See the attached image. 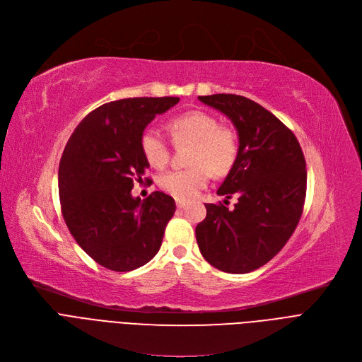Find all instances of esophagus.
<instances>
[{"label": "esophagus", "instance_id": "esophagus-1", "mask_svg": "<svg viewBox=\"0 0 362 362\" xmlns=\"http://www.w3.org/2000/svg\"><path fill=\"white\" fill-rule=\"evenodd\" d=\"M176 206H177V208L186 206V201H183V199H176Z\"/></svg>", "mask_w": 362, "mask_h": 362}]
</instances>
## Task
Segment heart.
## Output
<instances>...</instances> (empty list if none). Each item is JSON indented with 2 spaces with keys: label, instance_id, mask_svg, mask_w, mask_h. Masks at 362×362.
I'll list each match as a JSON object with an SVG mask.
<instances>
[{
  "label": "heart",
  "instance_id": "b5f03b06",
  "mask_svg": "<svg viewBox=\"0 0 362 362\" xmlns=\"http://www.w3.org/2000/svg\"><path fill=\"white\" fill-rule=\"evenodd\" d=\"M175 142H189V164L183 170L167 172L158 179V185L167 194L177 199L195 198L209 183L211 173L216 176L227 175L238 153L235 134L221 127L215 116L202 112H186L168 124ZM139 147L146 161L156 168L167 165L170 158V147L164 135L157 128H148L142 132Z\"/></svg>",
  "mask_w": 362,
  "mask_h": 362
}]
</instances>
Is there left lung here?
I'll return each instance as SVG.
<instances>
[{
	"mask_svg": "<svg viewBox=\"0 0 362 362\" xmlns=\"http://www.w3.org/2000/svg\"><path fill=\"white\" fill-rule=\"evenodd\" d=\"M224 113L238 135L237 160L216 190L237 204H206L197 226L205 260L228 274H247L268 263L288 242L301 218L307 172L300 142L259 103L237 94L199 95ZM224 204H228V201Z\"/></svg>",
	"mask_w": 362,
	"mask_h": 362,
	"instance_id": "left-lung-1",
	"label": "left lung"
}]
</instances>
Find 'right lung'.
<instances>
[{
    "instance_id": "right-lung-1",
    "label": "right lung",
    "mask_w": 362,
    "mask_h": 362,
    "mask_svg": "<svg viewBox=\"0 0 362 362\" xmlns=\"http://www.w3.org/2000/svg\"><path fill=\"white\" fill-rule=\"evenodd\" d=\"M177 103L179 98H135L102 105L66 142L58 172L65 224L78 246L110 271L148 263L176 211L163 192L141 201L131 190L150 167L139 147L144 129Z\"/></svg>"
}]
</instances>
